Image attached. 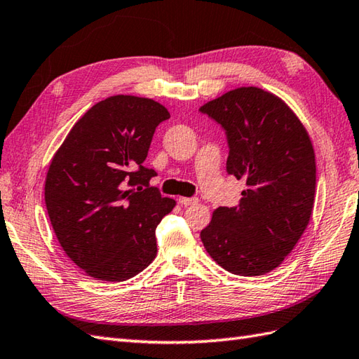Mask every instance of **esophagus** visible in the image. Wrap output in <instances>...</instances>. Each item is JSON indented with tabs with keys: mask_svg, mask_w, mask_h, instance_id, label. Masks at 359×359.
Listing matches in <instances>:
<instances>
[{
	"mask_svg": "<svg viewBox=\"0 0 359 359\" xmlns=\"http://www.w3.org/2000/svg\"><path fill=\"white\" fill-rule=\"evenodd\" d=\"M198 200L196 197H179V203L183 206H189V205H196Z\"/></svg>",
	"mask_w": 359,
	"mask_h": 359,
	"instance_id": "esophagus-1",
	"label": "esophagus"
}]
</instances>
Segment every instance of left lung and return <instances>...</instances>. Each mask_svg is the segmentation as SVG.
Returning <instances> with one entry per match:
<instances>
[{
  "mask_svg": "<svg viewBox=\"0 0 359 359\" xmlns=\"http://www.w3.org/2000/svg\"><path fill=\"white\" fill-rule=\"evenodd\" d=\"M226 130V168L246 183L236 206H220L200 238L212 260L243 277L285 262L312 217L316 163L303 122L258 87L229 90L200 107Z\"/></svg>",
  "mask_w": 359,
  "mask_h": 359,
  "instance_id": "1",
  "label": "left lung"
}]
</instances>
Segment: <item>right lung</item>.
Returning <instances> with one entry per match:
<instances>
[{
  "mask_svg": "<svg viewBox=\"0 0 359 359\" xmlns=\"http://www.w3.org/2000/svg\"><path fill=\"white\" fill-rule=\"evenodd\" d=\"M168 118L149 97L110 96L73 125L50 162V223L67 257L91 278L125 281L156 258V228L176 200L149 187L156 171L142 163Z\"/></svg>",
  "mask_w": 359,
  "mask_h": 359,
  "instance_id": "right-lung-1",
  "label": "right lung"
}]
</instances>
